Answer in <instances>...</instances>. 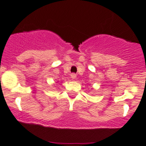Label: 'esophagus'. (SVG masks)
<instances>
[{
  "label": "esophagus",
  "instance_id": "34e87169",
  "mask_svg": "<svg viewBox=\"0 0 146 146\" xmlns=\"http://www.w3.org/2000/svg\"><path fill=\"white\" fill-rule=\"evenodd\" d=\"M76 77H77V75H76L75 74H71V78L73 79V80H74V79H75Z\"/></svg>",
  "mask_w": 146,
  "mask_h": 146
}]
</instances>
